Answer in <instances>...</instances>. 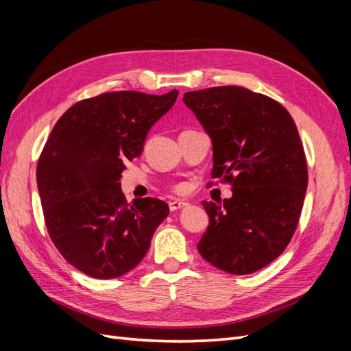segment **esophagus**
Instances as JSON below:
<instances>
[{"mask_svg": "<svg viewBox=\"0 0 351 351\" xmlns=\"http://www.w3.org/2000/svg\"><path fill=\"white\" fill-rule=\"evenodd\" d=\"M184 206H187V202L178 200V199H176V200H173V202H169V209H171V210H178V209H182V208H184Z\"/></svg>", "mask_w": 351, "mask_h": 351, "instance_id": "esophagus-1", "label": "esophagus"}]
</instances>
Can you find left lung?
Listing matches in <instances>:
<instances>
[{
    "mask_svg": "<svg viewBox=\"0 0 351 351\" xmlns=\"http://www.w3.org/2000/svg\"><path fill=\"white\" fill-rule=\"evenodd\" d=\"M183 101L212 141V178L232 186L222 204L202 202L209 226L197 250L221 271L256 272L284 252L303 208L307 165L294 120L240 86L186 92Z\"/></svg>",
    "mask_w": 351,
    "mask_h": 351,
    "instance_id": "8db88e82",
    "label": "left lung"
}]
</instances>
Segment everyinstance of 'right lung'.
<instances>
[{
  "instance_id": "right-lung-1",
  "label": "right lung",
  "mask_w": 351,
  "mask_h": 351,
  "mask_svg": "<svg viewBox=\"0 0 351 351\" xmlns=\"http://www.w3.org/2000/svg\"><path fill=\"white\" fill-rule=\"evenodd\" d=\"M177 95L101 93L74 104L48 137L36 168L45 224L62 258L89 277L111 280L132 271L169 214L154 197L127 204L120 178Z\"/></svg>"
}]
</instances>
